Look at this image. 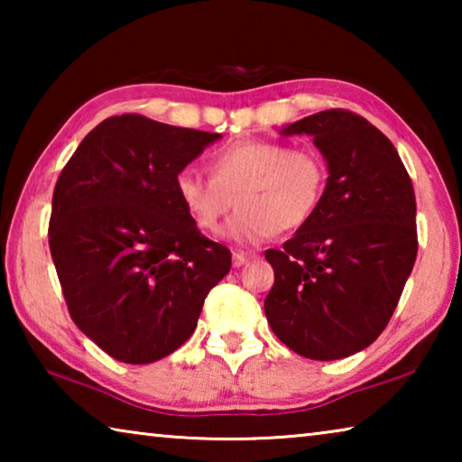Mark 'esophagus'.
I'll return each instance as SVG.
<instances>
[{"mask_svg":"<svg viewBox=\"0 0 462 462\" xmlns=\"http://www.w3.org/2000/svg\"><path fill=\"white\" fill-rule=\"evenodd\" d=\"M253 259V253H245V250H234L232 253V264L236 269H240V267H245V264Z\"/></svg>","mask_w":462,"mask_h":462,"instance_id":"esophagus-1","label":"esophagus"}]
</instances>
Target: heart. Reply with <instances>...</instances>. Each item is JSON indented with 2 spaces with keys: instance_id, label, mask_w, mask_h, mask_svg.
<instances>
[{
  "instance_id": "b5f03b06",
  "label": "heart",
  "mask_w": 462,
  "mask_h": 462,
  "mask_svg": "<svg viewBox=\"0 0 462 462\" xmlns=\"http://www.w3.org/2000/svg\"><path fill=\"white\" fill-rule=\"evenodd\" d=\"M203 177L179 171L175 195L183 212L201 232H217L236 203L228 236L256 245L275 232H293L318 212L326 189V162L311 148H289L275 140H236L209 159Z\"/></svg>"
}]
</instances>
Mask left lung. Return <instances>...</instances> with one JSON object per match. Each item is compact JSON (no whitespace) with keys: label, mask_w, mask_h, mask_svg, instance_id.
<instances>
[{"label":"left lung","mask_w":462,"mask_h":462,"mask_svg":"<svg viewBox=\"0 0 462 462\" xmlns=\"http://www.w3.org/2000/svg\"><path fill=\"white\" fill-rule=\"evenodd\" d=\"M279 134L314 138L328 179L311 220L264 253L275 271L264 314L293 353L346 358L385 330L416 263L411 179L391 140L346 109L308 116Z\"/></svg>","instance_id":"obj_1"}]
</instances>
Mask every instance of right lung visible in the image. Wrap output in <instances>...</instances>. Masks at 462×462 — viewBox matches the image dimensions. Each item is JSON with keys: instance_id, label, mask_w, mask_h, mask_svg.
I'll return each instance as SVG.
<instances>
[{"instance_id": "add662e5", "label": "right lung", "mask_w": 462, "mask_h": 462, "mask_svg": "<svg viewBox=\"0 0 462 462\" xmlns=\"http://www.w3.org/2000/svg\"><path fill=\"white\" fill-rule=\"evenodd\" d=\"M216 132L114 116L81 140L52 193L49 246L77 328L116 361L146 365L193 334L232 254L195 228L175 177Z\"/></svg>"}]
</instances>
